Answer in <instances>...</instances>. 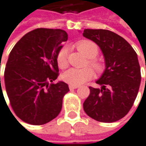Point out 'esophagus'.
<instances>
[{
  "label": "esophagus",
  "instance_id": "1",
  "mask_svg": "<svg viewBox=\"0 0 146 146\" xmlns=\"http://www.w3.org/2000/svg\"><path fill=\"white\" fill-rule=\"evenodd\" d=\"M78 87H79V86H76V85H69V89L70 90H74V89H76Z\"/></svg>",
  "mask_w": 146,
  "mask_h": 146
}]
</instances>
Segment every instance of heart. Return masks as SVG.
<instances>
[{
	"instance_id": "1",
	"label": "heart",
	"mask_w": 146,
	"mask_h": 146,
	"mask_svg": "<svg viewBox=\"0 0 146 146\" xmlns=\"http://www.w3.org/2000/svg\"><path fill=\"white\" fill-rule=\"evenodd\" d=\"M76 47L81 52L89 58V64L94 69L96 73L102 74L105 71V65L95 57L98 55L99 49L94 42L88 40H84L76 44ZM56 62L60 68H66L68 65V52L67 48L63 47L60 49L57 56ZM94 75V71L90 67L83 68L72 67L66 71L62 75V79L65 83L70 85H80L90 80Z\"/></svg>"
}]
</instances>
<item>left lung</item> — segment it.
<instances>
[{
    "label": "left lung",
    "instance_id": "1",
    "mask_svg": "<svg viewBox=\"0 0 146 146\" xmlns=\"http://www.w3.org/2000/svg\"><path fill=\"white\" fill-rule=\"evenodd\" d=\"M83 36L98 44L104 55L106 70L96 82L101 89L89 86L83 102L89 117L101 122L118 121L128 113L141 83L137 56L124 38L106 29H84Z\"/></svg>",
    "mask_w": 146,
    "mask_h": 146
}]
</instances>
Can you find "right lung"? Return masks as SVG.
I'll list each match as a JSON object with an SVG mask.
<instances>
[{"label":"right lung","instance_id":"right-lung-1","mask_svg":"<svg viewBox=\"0 0 146 146\" xmlns=\"http://www.w3.org/2000/svg\"><path fill=\"white\" fill-rule=\"evenodd\" d=\"M67 40L62 29L41 28L25 35L10 52L4 75L6 92L14 113L25 122L44 125L61 111L69 87L53 81L59 76L60 44Z\"/></svg>","mask_w":146,"mask_h":146}]
</instances>
